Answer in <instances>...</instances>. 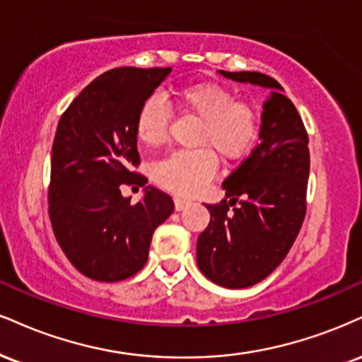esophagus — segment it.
Masks as SVG:
<instances>
[{
  "label": "esophagus",
  "mask_w": 362,
  "mask_h": 362,
  "mask_svg": "<svg viewBox=\"0 0 362 362\" xmlns=\"http://www.w3.org/2000/svg\"><path fill=\"white\" fill-rule=\"evenodd\" d=\"M173 204H175V211H182V209H185L187 206H189L190 204V200L189 199H184V197H177L173 199Z\"/></svg>",
  "instance_id": "esophagus-1"
}]
</instances>
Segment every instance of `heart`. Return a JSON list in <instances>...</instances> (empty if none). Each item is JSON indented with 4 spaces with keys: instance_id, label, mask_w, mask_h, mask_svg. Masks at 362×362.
<instances>
[{
    "instance_id": "obj_1",
    "label": "heart",
    "mask_w": 362,
    "mask_h": 362,
    "mask_svg": "<svg viewBox=\"0 0 362 362\" xmlns=\"http://www.w3.org/2000/svg\"><path fill=\"white\" fill-rule=\"evenodd\" d=\"M175 106L187 116L197 117L195 150L175 151L155 165V180L182 195L199 192L214 177L217 160L236 162L251 151L258 138V116L250 104L219 82H192L172 90ZM168 107L158 95H151L139 107L134 134L145 146H158L168 129Z\"/></svg>"
}]
</instances>
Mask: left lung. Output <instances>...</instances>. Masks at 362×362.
<instances>
[{"label":"left lung","instance_id":"8db88e82","mask_svg":"<svg viewBox=\"0 0 362 362\" xmlns=\"http://www.w3.org/2000/svg\"><path fill=\"white\" fill-rule=\"evenodd\" d=\"M219 72L269 90L261 115V143L223 182L226 199L206 204L211 223L197 239L204 276L226 288H246L285 259L302 228L310 170L308 134L297 107L273 77Z\"/></svg>","mask_w":362,"mask_h":362}]
</instances>
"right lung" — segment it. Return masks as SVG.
I'll return each mask as SVG.
<instances>
[{
  "instance_id": "right-lung-1",
  "label": "right lung",
  "mask_w": 362,
  "mask_h": 362,
  "mask_svg": "<svg viewBox=\"0 0 362 362\" xmlns=\"http://www.w3.org/2000/svg\"><path fill=\"white\" fill-rule=\"evenodd\" d=\"M170 67H117L95 77L60 117L52 146L49 216L57 243L82 275L121 281L146 264L153 230L173 212L155 187L132 206L121 184L145 185L134 121Z\"/></svg>"
}]
</instances>
